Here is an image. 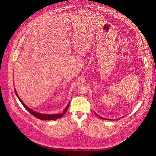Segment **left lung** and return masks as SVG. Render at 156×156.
I'll use <instances>...</instances> for the list:
<instances>
[{"label":"left lung","mask_w":156,"mask_h":156,"mask_svg":"<svg viewBox=\"0 0 156 156\" xmlns=\"http://www.w3.org/2000/svg\"><path fill=\"white\" fill-rule=\"evenodd\" d=\"M95 114H96V115H97V116H98V117H99V118H100V119H104V118H103V117H101V116H99V115H98V114H96V113H95ZM107 120H108V119H107Z\"/></svg>","instance_id":"obj_1"}]
</instances>
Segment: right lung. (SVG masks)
I'll return each mask as SVG.
<instances>
[{"label": "right lung", "mask_w": 156, "mask_h": 156, "mask_svg": "<svg viewBox=\"0 0 156 156\" xmlns=\"http://www.w3.org/2000/svg\"><path fill=\"white\" fill-rule=\"evenodd\" d=\"M15 94H16V96L18 97V99L20 100V101L21 103L22 104V105H23L24 106V107L28 111V112H29L31 114H32L33 116H34L35 117H36V118L40 119V120H57V119H58L62 117L65 114V112H66V110H67V109L69 108V105H70V102H69V104H68V105L66 106V107L64 109L63 113H62V114H42L36 112H35V111L33 110L32 109L28 108V107L23 102V101H22L20 99V98H19V96H18V94H17V93H16V90H15Z\"/></svg>", "instance_id": "right-lung-1"}]
</instances>
